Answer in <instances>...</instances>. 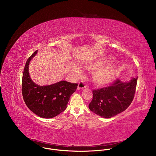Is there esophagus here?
<instances>
[{"mask_svg": "<svg viewBox=\"0 0 156 156\" xmlns=\"http://www.w3.org/2000/svg\"><path fill=\"white\" fill-rule=\"evenodd\" d=\"M86 88V85L85 84V83L83 81H80L79 82V84H78V87H77V89H83Z\"/></svg>", "mask_w": 156, "mask_h": 156, "instance_id": "1", "label": "esophagus"}]
</instances>
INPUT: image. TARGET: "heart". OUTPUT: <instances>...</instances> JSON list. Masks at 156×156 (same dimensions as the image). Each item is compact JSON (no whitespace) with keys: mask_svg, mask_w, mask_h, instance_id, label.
I'll list each match as a JSON object with an SVG mask.
<instances>
[{"mask_svg":"<svg viewBox=\"0 0 156 156\" xmlns=\"http://www.w3.org/2000/svg\"><path fill=\"white\" fill-rule=\"evenodd\" d=\"M102 66L103 63L101 62L86 66L88 69L95 70L92 74V79L94 82L98 85H104L110 83L115 74V69L111 64ZM74 70L77 76L80 77L83 75V72L79 67L75 66Z\"/></svg>","mask_w":156,"mask_h":156,"instance_id":"heart-1","label":"heart"}]
</instances>
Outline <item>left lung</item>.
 Here are the masks:
<instances>
[{"label": "left lung", "mask_w": 156, "mask_h": 156, "mask_svg": "<svg viewBox=\"0 0 156 156\" xmlns=\"http://www.w3.org/2000/svg\"><path fill=\"white\" fill-rule=\"evenodd\" d=\"M137 80V77L128 82L117 79L111 86L93 90L90 111L105 118L124 111L133 100Z\"/></svg>", "instance_id": "left-lung-1"}]
</instances>
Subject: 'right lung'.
<instances>
[{"mask_svg":"<svg viewBox=\"0 0 156 156\" xmlns=\"http://www.w3.org/2000/svg\"><path fill=\"white\" fill-rule=\"evenodd\" d=\"M37 51L28 58L24 68L23 97L26 106L35 114L41 118H51L66 110L70 96L78 85L64 80L47 86L35 84L30 77L29 65Z\"/></svg>","mask_w":156,"mask_h":156,"instance_id":"add662e5","label":"right lung"}]
</instances>
